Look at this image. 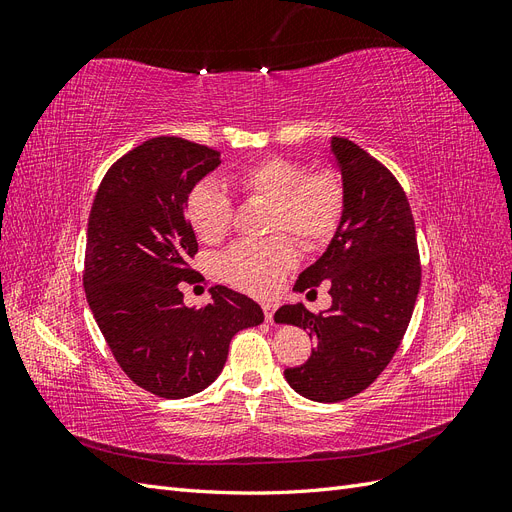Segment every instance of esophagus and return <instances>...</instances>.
Instances as JSON below:
<instances>
[{
    "mask_svg": "<svg viewBox=\"0 0 512 512\" xmlns=\"http://www.w3.org/2000/svg\"><path fill=\"white\" fill-rule=\"evenodd\" d=\"M275 309H277V305H275L273 301H265V303H262V312H265V320H267V322H273Z\"/></svg>",
    "mask_w": 512,
    "mask_h": 512,
    "instance_id": "esophagus-1",
    "label": "esophagus"
}]
</instances>
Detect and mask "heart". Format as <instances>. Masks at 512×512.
Wrapping results in <instances>:
<instances>
[{"label": "heart", "mask_w": 512, "mask_h": 512, "mask_svg": "<svg viewBox=\"0 0 512 512\" xmlns=\"http://www.w3.org/2000/svg\"><path fill=\"white\" fill-rule=\"evenodd\" d=\"M245 198L269 200L267 232H290L305 250H318L337 230L344 213V183L335 170H307L290 158H262L230 173ZM185 215L196 237L220 241L232 222V198L222 183L200 179L185 198ZM297 262V245L286 235L239 241L220 260L224 280L247 292L267 294Z\"/></svg>", "instance_id": "1"}]
</instances>
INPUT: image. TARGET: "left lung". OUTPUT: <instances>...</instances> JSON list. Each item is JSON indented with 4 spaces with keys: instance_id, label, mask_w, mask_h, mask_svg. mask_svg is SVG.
<instances>
[{
    "instance_id": "left-lung-1",
    "label": "left lung",
    "mask_w": 512,
    "mask_h": 512,
    "mask_svg": "<svg viewBox=\"0 0 512 512\" xmlns=\"http://www.w3.org/2000/svg\"><path fill=\"white\" fill-rule=\"evenodd\" d=\"M344 179V213L335 237L294 290L327 282L331 307L312 314L282 305L275 322L309 331L316 348L284 376L299 395L333 404L365 391L391 363L421 288L414 218L395 175L348 138L331 141Z\"/></svg>"
}]
</instances>
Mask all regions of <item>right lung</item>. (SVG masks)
Wrapping results in <instances>:
<instances>
[{
	"label": "right lung",
	"mask_w": 512,
	"mask_h": 512,
	"mask_svg": "<svg viewBox=\"0 0 512 512\" xmlns=\"http://www.w3.org/2000/svg\"><path fill=\"white\" fill-rule=\"evenodd\" d=\"M220 164V151L158 136L121 156L89 211L83 286L115 361L141 389L181 399L224 369L230 339L265 316L256 301L211 286V301L185 307L181 286L200 273L185 198Z\"/></svg>",
	"instance_id": "add662e5"
}]
</instances>
